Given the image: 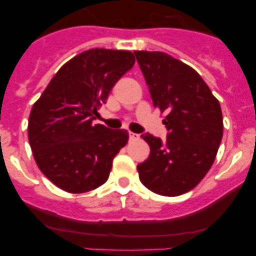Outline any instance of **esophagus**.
Segmentation results:
<instances>
[{"label":"esophagus","mask_w":256,"mask_h":256,"mask_svg":"<svg viewBox=\"0 0 256 256\" xmlns=\"http://www.w3.org/2000/svg\"><path fill=\"white\" fill-rule=\"evenodd\" d=\"M138 138H140V134H137V133L130 132V141H137Z\"/></svg>","instance_id":"esophagus-1"}]
</instances>
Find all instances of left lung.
Instances as JSON below:
<instances>
[{
  "label": "left lung",
  "instance_id": "left-lung-1",
  "mask_svg": "<svg viewBox=\"0 0 256 256\" xmlns=\"http://www.w3.org/2000/svg\"><path fill=\"white\" fill-rule=\"evenodd\" d=\"M154 106L166 112V140L141 134L150 155L137 165L140 180L158 195L180 196L198 184L223 137L219 101L195 69L165 52L134 51Z\"/></svg>",
  "mask_w": 256,
  "mask_h": 256
}]
</instances>
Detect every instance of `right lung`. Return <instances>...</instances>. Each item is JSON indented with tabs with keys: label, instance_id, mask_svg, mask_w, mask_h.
<instances>
[{
	"label": "right lung",
	"instance_id": "1",
	"mask_svg": "<svg viewBox=\"0 0 256 256\" xmlns=\"http://www.w3.org/2000/svg\"><path fill=\"white\" fill-rule=\"evenodd\" d=\"M134 61L122 50L82 52L58 69L32 108L29 144L38 168L58 188L82 194L108 180L128 132L92 122Z\"/></svg>",
	"mask_w": 256,
	"mask_h": 256
}]
</instances>
